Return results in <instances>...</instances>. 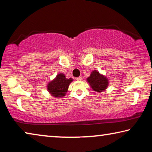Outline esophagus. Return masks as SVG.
<instances>
[{"instance_id": "obj_1", "label": "esophagus", "mask_w": 152, "mask_h": 152, "mask_svg": "<svg viewBox=\"0 0 152 152\" xmlns=\"http://www.w3.org/2000/svg\"><path fill=\"white\" fill-rule=\"evenodd\" d=\"M76 80H77V81H82V77H78V78H76Z\"/></svg>"}]
</instances>
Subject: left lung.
I'll list each match as a JSON object with an SVG mask.
<instances>
[{"mask_svg":"<svg viewBox=\"0 0 152 152\" xmlns=\"http://www.w3.org/2000/svg\"><path fill=\"white\" fill-rule=\"evenodd\" d=\"M86 80L92 89L97 92L104 91L109 84V80L107 77L97 70L92 71L90 76L87 78Z\"/></svg>","mask_w":152,"mask_h":152,"instance_id":"obj_1","label":"left lung"}]
</instances>
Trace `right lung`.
Wrapping results in <instances>:
<instances>
[{"instance_id": "right-lung-1", "label": "right lung", "mask_w": 152, "mask_h": 152, "mask_svg": "<svg viewBox=\"0 0 152 152\" xmlns=\"http://www.w3.org/2000/svg\"><path fill=\"white\" fill-rule=\"evenodd\" d=\"M72 81V78H66L64 74L60 73L53 80L48 82L47 89L52 96L62 98L66 94L68 87Z\"/></svg>"}]
</instances>
